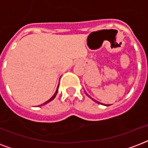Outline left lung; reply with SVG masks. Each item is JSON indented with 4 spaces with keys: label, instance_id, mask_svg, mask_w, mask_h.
<instances>
[{
    "label": "left lung",
    "instance_id": "obj_1",
    "mask_svg": "<svg viewBox=\"0 0 148 148\" xmlns=\"http://www.w3.org/2000/svg\"><path fill=\"white\" fill-rule=\"evenodd\" d=\"M97 103H98V102H97Z\"/></svg>",
    "mask_w": 148,
    "mask_h": 148
}]
</instances>
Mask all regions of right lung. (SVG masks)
I'll return each instance as SVG.
<instances>
[{"mask_svg": "<svg viewBox=\"0 0 148 148\" xmlns=\"http://www.w3.org/2000/svg\"><path fill=\"white\" fill-rule=\"evenodd\" d=\"M58 88H59V85H58L57 89H56V92H55V94H54V95H53V96H52V98H51V99H49V100H48V101L45 102V103H43V104H42V105H44V104H46V103H49V102L52 101V99H54L55 97H56V95H57V92H58Z\"/></svg>", "mask_w": 148, "mask_h": 148, "instance_id": "right-lung-1", "label": "right lung"}]
</instances>
